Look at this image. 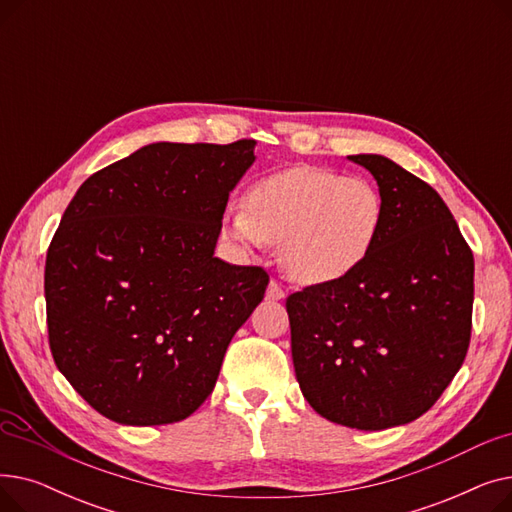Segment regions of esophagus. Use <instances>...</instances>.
I'll return each instance as SVG.
<instances>
[{"label":"esophagus","instance_id":"obj_1","mask_svg":"<svg viewBox=\"0 0 512 512\" xmlns=\"http://www.w3.org/2000/svg\"><path fill=\"white\" fill-rule=\"evenodd\" d=\"M265 297L270 301H282L286 297V292L278 282H270V286H267V290H265Z\"/></svg>","mask_w":512,"mask_h":512}]
</instances>
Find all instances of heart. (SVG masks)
Segmentation results:
<instances>
[{
  "mask_svg": "<svg viewBox=\"0 0 512 512\" xmlns=\"http://www.w3.org/2000/svg\"><path fill=\"white\" fill-rule=\"evenodd\" d=\"M384 226L380 188L361 176L297 166L257 180L224 232L240 249L280 245L284 272L301 284H336L361 270Z\"/></svg>",
  "mask_w": 512,
  "mask_h": 512,
  "instance_id": "b5f03b06",
  "label": "heart"
}]
</instances>
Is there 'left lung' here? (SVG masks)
Segmentation results:
<instances>
[{
	"mask_svg": "<svg viewBox=\"0 0 512 512\" xmlns=\"http://www.w3.org/2000/svg\"><path fill=\"white\" fill-rule=\"evenodd\" d=\"M371 172L384 226L361 270L286 299L294 373L328 421L378 432L434 407L461 369L473 313V253L432 186L384 155Z\"/></svg>",
	"mask_w": 512,
	"mask_h": 512,
	"instance_id": "8db88e82",
	"label": "left lung"
}]
</instances>
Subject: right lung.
<instances>
[{
	"mask_svg": "<svg viewBox=\"0 0 512 512\" xmlns=\"http://www.w3.org/2000/svg\"><path fill=\"white\" fill-rule=\"evenodd\" d=\"M255 141L151 143L87 178L45 261L53 361L103 417L166 425L211 394L263 301L261 267L215 257Z\"/></svg>",
	"mask_w": 512,
	"mask_h": 512,
	"instance_id": "right-lung-1",
	"label": "right lung"
}]
</instances>
